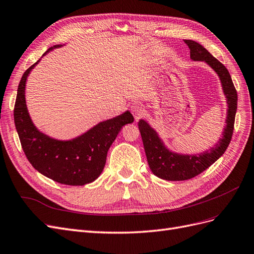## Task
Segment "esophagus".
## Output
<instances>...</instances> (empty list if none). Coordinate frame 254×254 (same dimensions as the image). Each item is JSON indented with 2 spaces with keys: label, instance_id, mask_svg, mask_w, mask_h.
I'll list each match as a JSON object with an SVG mask.
<instances>
[{
  "label": "esophagus",
  "instance_id": "esophagus-1",
  "mask_svg": "<svg viewBox=\"0 0 254 254\" xmlns=\"http://www.w3.org/2000/svg\"><path fill=\"white\" fill-rule=\"evenodd\" d=\"M130 110H131V113L134 115V118L136 120L144 114V107L140 103H133L130 106Z\"/></svg>",
  "mask_w": 254,
  "mask_h": 254
}]
</instances>
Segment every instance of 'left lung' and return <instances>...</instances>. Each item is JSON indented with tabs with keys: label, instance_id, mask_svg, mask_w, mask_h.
Returning a JSON list of instances; mask_svg holds the SVG:
<instances>
[{
	"label": "left lung",
	"instance_id": "left-lung-1",
	"mask_svg": "<svg viewBox=\"0 0 254 254\" xmlns=\"http://www.w3.org/2000/svg\"><path fill=\"white\" fill-rule=\"evenodd\" d=\"M190 51V58L195 61H204L219 76L222 89L228 103V115L226 128L221 139L214 147L197 155H179L168 150L160 140L157 132L144 120L139 122V129L144 144L148 165L153 175L164 180L183 181L194 178L209 168L217 161L231 142L235 114L237 109V92L227 67L213 57L201 44L193 40H184Z\"/></svg>",
	"mask_w": 254,
	"mask_h": 254
}]
</instances>
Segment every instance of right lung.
Wrapping results in <instances>:
<instances>
[{
  "instance_id": "1",
  "label": "right lung",
  "mask_w": 254,
  "mask_h": 254,
  "mask_svg": "<svg viewBox=\"0 0 254 254\" xmlns=\"http://www.w3.org/2000/svg\"><path fill=\"white\" fill-rule=\"evenodd\" d=\"M59 47L61 45H54L43 56ZM38 63L39 60L23 74L13 109L14 125L23 151L35 170L48 178L66 186H84L102 174L111 144L122 127L131 124L134 119L126 111L117 118L99 123L71 141L54 140L43 134L33 124L25 103L27 76Z\"/></svg>"
}]
</instances>
